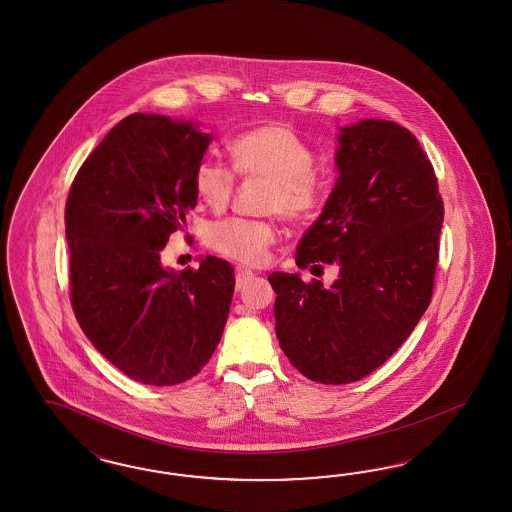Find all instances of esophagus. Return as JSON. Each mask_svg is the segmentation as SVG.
Listing matches in <instances>:
<instances>
[{"instance_id": "34e87169", "label": "esophagus", "mask_w": 512, "mask_h": 512, "mask_svg": "<svg viewBox=\"0 0 512 512\" xmlns=\"http://www.w3.org/2000/svg\"><path fill=\"white\" fill-rule=\"evenodd\" d=\"M253 276H255V274H253V270H249V268H242V266L236 268V289H242Z\"/></svg>"}]
</instances>
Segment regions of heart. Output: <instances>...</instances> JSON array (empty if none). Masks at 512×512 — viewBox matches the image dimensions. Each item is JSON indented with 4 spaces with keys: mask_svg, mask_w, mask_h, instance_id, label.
Returning a JSON list of instances; mask_svg holds the SVG:
<instances>
[{
    "mask_svg": "<svg viewBox=\"0 0 512 512\" xmlns=\"http://www.w3.org/2000/svg\"><path fill=\"white\" fill-rule=\"evenodd\" d=\"M234 171L244 178H264V214H279L289 223L306 221L323 202V186L313 172L315 155L295 129L264 124L240 133L231 142ZM231 167L216 159H201L193 169L197 197L212 210H223L236 186ZM278 238L276 225L266 219L229 217L214 221L204 233L206 246L242 264H263Z\"/></svg>",
    "mask_w": 512,
    "mask_h": 512,
    "instance_id": "heart-1",
    "label": "heart"
}]
</instances>
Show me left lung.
<instances>
[{
    "mask_svg": "<svg viewBox=\"0 0 512 512\" xmlns=\"http://www.w3.org/2000/svg\"><path fill=\"white\" fill-rule=\"evenodd\" d=\"M338 182L296 248V266L338 264L328 289L298 274L268 276L276 336L298 372L347 385L392 357L428 308L443 199L417 137L387 120L340 127Z\"/></svg>",
    "mask_w": 512,
    "mask_h": 512,
    "instance_id": "8db88e82",
    "label": "left lung"
}]
</instances>
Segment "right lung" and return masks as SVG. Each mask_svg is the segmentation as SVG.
<instances>
[{"label":"right lung","mask_w":512,"mask_h":512,"mask_svg":"<svg viewBox=\"0 0 512 512\" xmlns=\"http://www.w3.org/2000/svg\"><path fill=\"white\" fill-rule=\"evenodd\" d=\"M212 137L193 122L135 112L78 169L65 204L69 293L93 347L127 377L169 387L201 372L234 293L231 263L161 264L197 204L193 169Z\"/></svg>","instance_id":"right-lung-1"}]
</instances>
